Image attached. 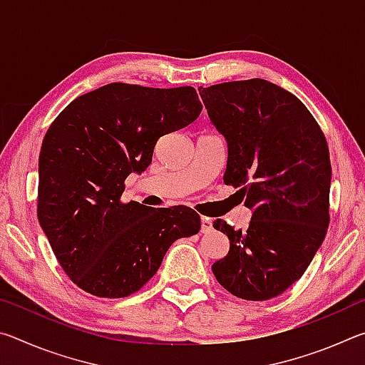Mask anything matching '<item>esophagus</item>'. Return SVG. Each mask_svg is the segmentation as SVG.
Segmentation results:
<instances>
[{
  "instance_id": "1",
  "label": "esophagus",
  "mask_w": 365,
  "mask_h": 365,
  "mask_svg": "<svg viewBox=\"0 0 365 365\" xmlns=\"http://www.w3.org/2000/svg\"><path fill=\"white\" fill-rule=\"evenodd\" d=\"M212 230V220L207 217H201V233H209Z\"/></svg>"
}]
</instances>
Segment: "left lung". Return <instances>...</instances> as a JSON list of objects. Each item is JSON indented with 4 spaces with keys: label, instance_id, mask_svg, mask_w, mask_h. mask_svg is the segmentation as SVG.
Wrapping results in <instances>:
<instances>
[{
    "label": "left lung",
    "instance_id": "left-lung-1",
    "mask_svg": "<svg viewBox=\"0 0 365 365\" xmlns=\"http://www.w3.org/2000/svg\"><path fill=\"white\" fill-rule=\"evenodd\" d=\"M200 95L228 145L224 183L240 187L252 211L245 232L214 222L230 250L212 272L237 298H275L301 279L329 228L331 165L324 132L298 98L267 80L225 82Z\"/></svg>",
    "mask_w": 365,
    "mask_h": 365
}]
</instances>
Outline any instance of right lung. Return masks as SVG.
<instances>
[{"label": "right lung", "instance_id": "1", "mask_svg": "<svg viewBox=\"0 0 365 365\" xmlns=\"http://www.w3.org/2000/svg\"><path fill=\"white\" fill-rule=\"evenodd\" d=\"M193 86L109 83L73 100L49 125L38 159V214L67 277L98 298H125L156 274L201 219L185 206L122 202L125 178L151 164L158 140L197 119Z\"/></svg>", "mask_w": 365, "mask_h": 365}]
</instances>
